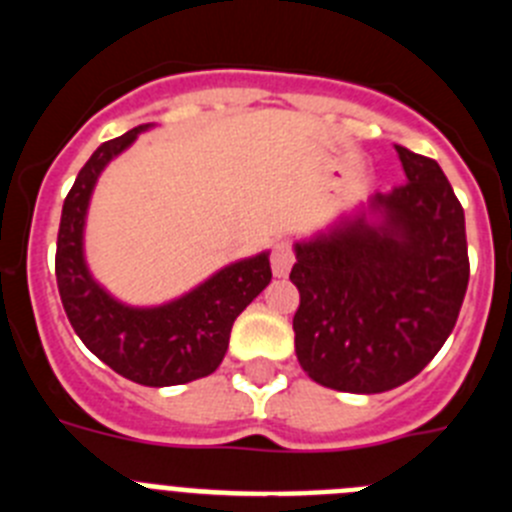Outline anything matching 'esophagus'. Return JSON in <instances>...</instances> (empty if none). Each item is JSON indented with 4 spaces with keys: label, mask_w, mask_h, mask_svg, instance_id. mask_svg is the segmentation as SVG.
<instances>
[{
    "label": "esophagus",
    "mask_w": 512,
    "mask_h": 512,
    "mask_svg": "<svg viewBox=\"0 0 512 512\" xmlns=\"http://www.w3.org/2000/svg\"><path fill=\"white\" fill-rule=\"evenodd\" d=\"M292 264H295V251H292L287 241H279L274 251H271V269H274L277 277H287Z\"/></svg>",
    "instance_id": "34e87169"
}]
</instances>
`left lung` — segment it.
<instances>
[{
	"label": "left lung",
	"instance_id": "1",
	"mask_svg": "<svg viewBox=\"0 0 512 512\" xmlns=\"http://www.w3.org/2000/svg\"><path fill=\"white\" fill-rule=\"evenodd\" d=\"M405 184L295 243L297 361L312 382L377 395L441 351L467 295L464 210L433 158L397 146Z\"/></svg>",
	"mask_w": 512,
	"mask_h": 512
}]
</instances>
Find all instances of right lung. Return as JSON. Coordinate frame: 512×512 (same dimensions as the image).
<instances>
[{
    "instance_id": "add662e5",
    "label": "right lung",
    "mask_w": 512,
    "mask_h": 512,
    "mask_svg": "<svg viewBox=\"0 0 512 512\" xmlns=\"http://www.w3.org/2000/svg\"><path fill=\"white\" fill-rule=\"evenodd\" d=\"M138 125L92 153L63 202L56 279L76 336L120 377L146 387L187 384L212 374L225 359L235 318L271 282L269 251L225 264L184 295L161 305H128L94 279L84 251L87 215L99 176L140 133Z\"/></svg>"
}]
</instances>
